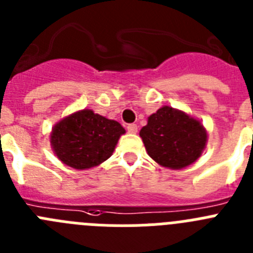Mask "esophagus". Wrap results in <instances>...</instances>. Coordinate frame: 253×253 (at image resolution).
I'll use <instances>...</instances> for the list:
<instances>
[{"label": "esophagus", "mask_w": 253, "mask_h": 253, "mask_svg": "<svg viewBox=\"0 0 253 253\" xmlns=\"http://www.w3.org/2000/svg\"><path fill=\"white\" fill-rule=\"evenodd\" d=\"M126 129H128V131L130 134H135L138 131V125L137 124H129L128 126H126Z\"/></svg>", "instance_id": "obj_1"}]
</instances>
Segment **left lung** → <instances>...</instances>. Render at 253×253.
<instances>
[{"label":"left lung","instance_id":"8db88e82","mask_svg":"<svg viewBox=\"0 0 253 253\" xmlns=\"http://www.w3.org/2000/svg\"><path fill=\"white\" fill-rule=\"evenodd\" d=\"M139 135L149 157L169 169L196 162L208 142V131L200 120L166 105L148 116Z\"/></svg>","mask_w":253,"mask_h":253}]
</instances>
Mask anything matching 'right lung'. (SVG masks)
<instances>
[{
	"mask_svg": "<svg viewBox=\"0 0 253 253\" xmlns=\"http://www.w3.org/2000/svg\"><path fill=\"white\" fill-rule=\"evenodd\" d=\"M125 129L91 109L69 114L51 128L50 146L58 160L76 169L99 166L111 157Z\"/></svg>",
	"mask_w": 253,
	"mask_h": 253,
	"instance_id": "1",
	"label": "right lung"
}]
</instances>
